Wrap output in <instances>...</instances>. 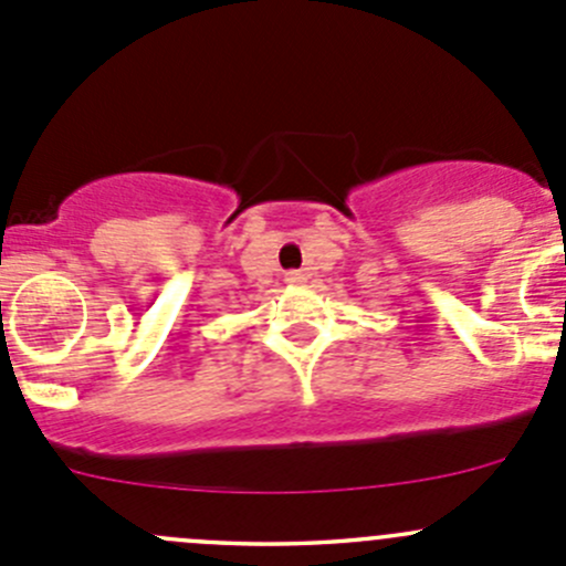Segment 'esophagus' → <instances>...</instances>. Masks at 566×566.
<instances>
[{
    "instance_id": "esophagus-1",
    "label": "esophagus",
    "mask_w": 566,
    "mask_h": 566,
    "mask_svg": "<svg viewBox=\"0 0 566 566\" xmlns=\"http://www.w3.org/2000/svg\"><path fill=\"white\" fill-rule=\"evenodd\" d=\"M304 273H301V271H290L287 273V276H284V282H290V284H301V282H304Z\"/></svg>"
}]
</instances>
